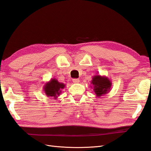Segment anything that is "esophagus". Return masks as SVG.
<instances>
[{"mask_svg": "<svg viewBox=\"0 0 151 151\" xmlns=\"http://www.w3.org/2000/svg\"><path fill=\"white\" fill-rule=\"evenodd\" d=\"M72 81H73V83L78 84V83H79L80 81H79V79H73Z\"/></svg>", "mask_w": 151, "mask_h": 151, "instance_id": "34e87169", "label": "esophagus"}]
</instances>
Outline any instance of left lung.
Instances as JSON below:
<instances>
[{
    "label": "left lung",
    "instance_id": "1",
    "mask_svg": "<svg viewBox=\"0 0 151 151\" xmlns=\"http://www.w3.org/2000/svg\"><path fill=\"white\" fill-rule=\"evenodd\" d=\"M93 91L97 97L107 94L111 90V82L108 77L101 76V75H95L92 77L91 81Z\"/></svg>",
    "mask_w": 151,
    "mask_h": 151
}]
</instances>
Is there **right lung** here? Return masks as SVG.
<instances>
[{"label":"right lung","instance_id":"obj_1","mask_svg":"<svg viewBox=\"0 0 151 151\" xmlns=\"http://www.w3.org/2000/svg\"><path fill=\"white\" fill-rule=\"evenodd\" d=\"M65 87V84L59 82L56 79L53 78L45 84L43 89L47 97H53V99H56L59 95H60L62 90Z\"/></svg>","mask_w":151,"mask_h":151}]
</instances>
